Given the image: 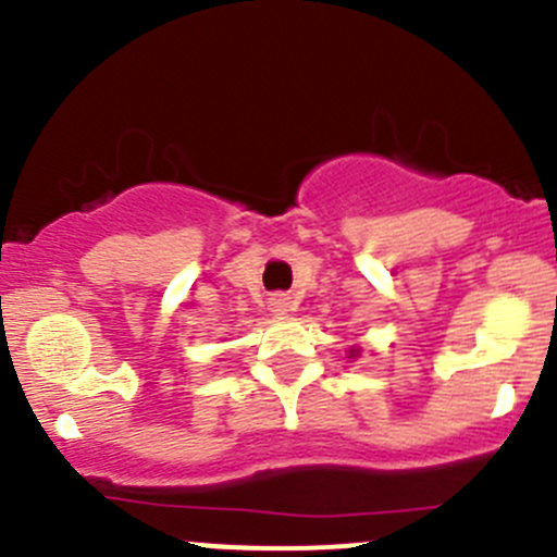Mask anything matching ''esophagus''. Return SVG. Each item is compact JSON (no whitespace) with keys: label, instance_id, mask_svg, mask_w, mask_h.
I'll list each match as a JSON object with an SVG mask.
<instances>
[{"label":"esophagus","instance_id":"esophagus-1","mask_svg":"<svg viewBox=\"0 0 557 557\" xmlns=\"http://www.w3.org/2000/svg\"><path fill=\"white\" fill-rule=\"evenodd\" d=\"M269 310H272V314H288L290 310H294V301H290V296L277 294L269 299Z\"/></svg>","mask_w":557,"mask_h":557}]
</instances>
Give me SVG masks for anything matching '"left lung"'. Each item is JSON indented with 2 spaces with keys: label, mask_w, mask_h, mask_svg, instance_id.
Instances as JSON below:
<instances>
[{
  "label": "left lung",
  "mask_w": 557,
  "mask_h": 557,
  "mask_svg": "<svg viewBox=\"0 0 557 557\" xmlns=\"http://www.w3.org/2000/svg\"><path fill=\"white\" fill-rule=\"evenodd\" d=\"M358 356H361V347H352V350H350V358H352V361H356Z\"/></svg>",
  "instance_id": "obj_1"
}]
</instances>
